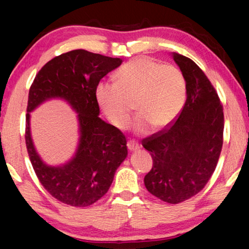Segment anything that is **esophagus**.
<instances>
[{
    "label": "esophagus",
    "mask_w": 249,
    "mask_h": 249,
    "mask_svg": "<svg viewBox=\"0 0 249 249\" xmlns=\"http://www.w3.org/2000/svg\"><path fill=\"white\" fill-rule=\"evenodd\" d=\"M127 146H128V149L130 152H134V151H137V149H139V145L134 141H129Z\"/></svg>",
    "instance_id": "esophagus-1"
}]
</instances>
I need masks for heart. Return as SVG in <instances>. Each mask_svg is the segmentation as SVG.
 <instances>
[{
	"label": "heart",
	"instance_id": "obj_1",
	"mask_svg": "<svg viewBox=\"0 0 249 249\" xmlns=\"http://www.w3.org/2000/svg\"><path fill=\"white\" fill-rule=\"evenodd\" d=\"M95 96L105 117L118 129L130 122L135 103L139 112L136 130L147 132L151 127L160 130L171 125L181 112L186 80L177 67L139 56L117 71L115 83H98Z\"/></svg>",
	"mask_w": 249,
	"mask_h": 249
}]
</instances>
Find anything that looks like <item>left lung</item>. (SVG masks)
Here are the masks:
<instances>
[{
    "instance_id": "obj_1",
    "label": "left lung",
    "mask_w": 249,
    "mask_h": 249,
    "mask_svg": "<svg viewBox=\"0 0 249 249\" xmlns=\"http://www.w3.org/2000/svg\"><path fill=\"white\" fill-rule=\"evenodd\" d=\"M186 80V103L175 124L142 144L151 153L153 166L145 187L163 202L178 204L202 190L216 168L223 144V107L203 70L172 53Z\"/></svg>"
}]
</instances>
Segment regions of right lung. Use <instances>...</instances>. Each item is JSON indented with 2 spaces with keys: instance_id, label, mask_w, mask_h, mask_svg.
<instances>
[{
  "instance_id": "1",
  "label": "right lung",
  "mask_w": 249,
  "mask_h": 249,
  "mask_svg": "<svg viewBox=\"0 0 249 249\" xmlns=\"http://www.w3.org/2000/svg\"><path fill=\"white\" fill-rule=\"evenodd\" d=\"M122 63L119 57L73 50L49 61L29 89L26 114V146L37 178L61 203L85 207L107 193L114 173L128 155L124 135L102 120L95 96L97 84ZM52 98L66 100L78 113L80 142L64 165H46L36 153L30 134V112Z\"/></svg>"
}]
</instances>
